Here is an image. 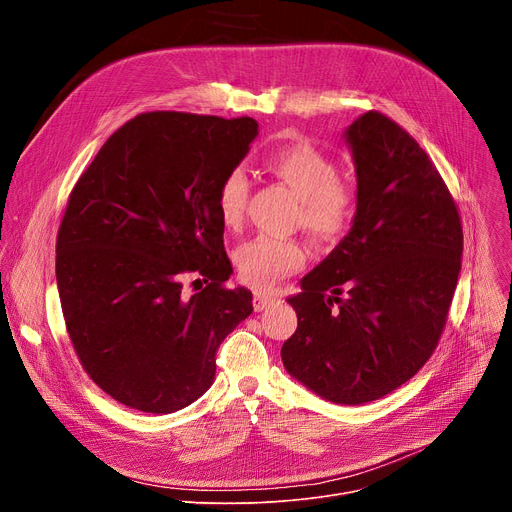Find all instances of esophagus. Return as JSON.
<instances>
[{
  "mask_svg": "<svg viewBox=\"0 0 512 512\" xmlns=\"http://www.w3.org/2000/svg\"><path fill=\"white\" fill-rule=\"evenodd\" d=\"M275 302H277L275 296H271V294H261V291H257L255 298H253V308H255V312H263V310H267L269 306H273Z\"/></svg>",
  "mask_w": 512,
  "mask_h": 512,
  "instance_id": "1",
  "label": "esophagus"
}]
</instances>
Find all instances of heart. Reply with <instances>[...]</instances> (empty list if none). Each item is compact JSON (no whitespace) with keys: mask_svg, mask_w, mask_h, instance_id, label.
<instances>
[{"mask_svg":"<svg viewBox=\"0 0 512 512\" xmlns=\"http://www.w3.org/2000/svg\"><path fill=\"white\" fill-rule=\"evenodd\" d=\"M265 166L300 200V225L312 237L332 241L346 229L354 212V190L338 178V168L326 154L298 141L269 156ZM245 198L243 172H229L216 190V212L227 229L239 227ZM235 263L245 283L269 289L306 263V251L296 241L261 235L239 247Z\"/></svg>","mask_w":512,"mask_h":512,"instance_id":"1","label":"heart"}]
</instances>
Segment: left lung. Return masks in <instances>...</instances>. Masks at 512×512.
Here are the masks:
<instances>
[{
	"mask_svg": "<svg viewBox=\"0 0 512 512\" xmlns=\"http://www.w3.org/2000/svg\"><path fill=\"white\" fill-rule=\"evenodd\" d=\"M356 174L348 235L300 279L285 371L340 405L407 383L442 336L462 269L454 198L419 143L369 111L344 129Z\"/></svg>",
	"mask_w": 512,
	"mask_h": 512,
	"instance_id": "8db88e82",
	"label": "left lung"
}]
</instances>
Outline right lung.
Segmentation results:
<instances>
[{
	"label": "right lung",
	"mask_w": 512,
	"mask_h": 512,
	"mask_svg": "<svg viewBox=\"0 0 512 512\" xmlns=\"http://www.w3.org/2000/svg\"><path fill=\"white\" fill-rule=\"evenodd\" d=\"M257 135L251 117L143 113L70 194L56 241L66 330L87 375L131 409L166 415L202 397L218 346L253 312L249 289L225 285L216 190ZM186 272L203 279L192 297Z\"/></svg>",
	"instance_id": "1"
}]
</instances>
